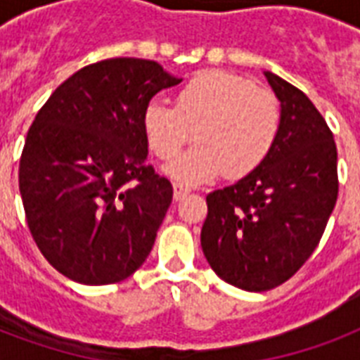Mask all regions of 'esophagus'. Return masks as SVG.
Segmentation results:
<instances>
[{
  "instance_id": "obj_1",
  "label": "esophagus",
  "mask_w": 360,
  "mask_h": 360,
  "mask_svg": "<svg viewBox=\"0 0 360 360\" xmlns=\"http://www.w3.org/2000/svg\"><path fill=\"white\" fill-rule=\"evenodd\" d=\"M191 192V188L185 185H181V183H175L174 185V198L175 200H183V198L186 196Z\"/></svg>"
}]
</instances>
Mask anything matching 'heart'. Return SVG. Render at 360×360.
<instances>
[{
  "label": "heart",
  "instance_id": "1",
  "mask_svg": "<svg viewBox=\"0 0 360 360\" xmlns=\"http://www.w3.org/2000/svg\"><path fill=\"white\" fill-rule=\"evenodd\" d=\"M147 143L172 179L198 185L226 175L240 177L267 158L280 130V104L273 93L228 70H203L181 87L175 104L151 101L143 110Z\"/></svg>",
  "mask_w": 360,
  "mask_h": 360
}]
</instances>
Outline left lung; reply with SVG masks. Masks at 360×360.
<instances>
[{
	"label": "left lung",
	"mask_w": 360,
	"mask_h": 360,
	"mask_svg": "<svg viewBox=\"0 0 360 360\" xmlns=\"http://www.w3.org/2000/svg\"><path fill=\"white\" fill-rule=\"evenodd\" d=\"M280 130L257 168L207 196L203 256L228 284L267 291L312 256L338 196L336 143L310 98L265 70Z\"/></svg>",
	"instance_id": "left-lung-1"
}]
</instances>
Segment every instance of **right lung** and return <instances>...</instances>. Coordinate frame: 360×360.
<instances>
[{"instance_id": "obj_1", "label": "right lung", "mask_w": 360, "mask_h": 360, "mask_svg": "<svg viewBox=\"0 0 360 360\" xmlns=\"http://www.w3.org/2000/svg\"><path fill=\"white\" fill-rule=\"evenodd\" d=\"M149 59L84 67L37 114L20 158V194L39 250L86 285L129 278L149 256L174 188L147 160L143 110L177 86Z\"/></svg>"}]
</instances>
